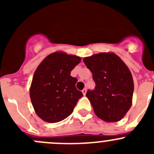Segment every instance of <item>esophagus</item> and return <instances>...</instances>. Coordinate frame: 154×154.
Segmentation results:
<instances>
[{
  "instance_id": "34e87169",
  "label": "esophagus",
  "mask_w": 154,
  "mask_h": 154,
  "mask_svg": "<svg viewBox=\"0 0 154 154\" xmlns=\"http://www.w3.org/2000/svg\"><path fill=\"white\" fill-rule=\"evenodd\" d=\"M82 93H83V95H86V88H83V90H82Z\"/></svg>"
}]
</instances>
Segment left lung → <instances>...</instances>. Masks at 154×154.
<instances>
[{
	"label": "left lung",
	"mask_w": 154,
	"mask_h": 154,
	"mask_svg": "<svg viewBox=\"0 0 154 154\" xmlns=\"http://www.w3.org/2000/svg\"><path fill=\"white\" fill-rule=\"evenodd\" d=\"M95 82L87 91L96 116L104 122H119L132 106L134 83L130 69L112 52L99 53L83 59Z\"/></svg>",
	"instance_id": "obj_1"
}]
</instances>
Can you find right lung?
<instances>
[{"label":"right lung","instance_id":"right-lung-1","mask_svg":"<svg viewBox=\"0 0 154 154\" xmlns=\"http://www.w3.org/2000/svg\"><path fill=\"white\" fill-rule=\"evenodd\" d=\"M81 61L78 56L56 51L35 69L29 88L31 103L37 116L48 123L61 122L72 113L83 97L76 88L71 71Z\"/></svg>","mask_w":154,"mask_h":154}]
</instances>
